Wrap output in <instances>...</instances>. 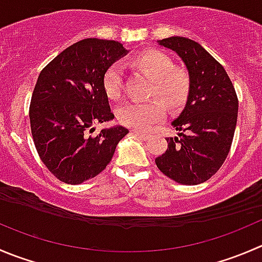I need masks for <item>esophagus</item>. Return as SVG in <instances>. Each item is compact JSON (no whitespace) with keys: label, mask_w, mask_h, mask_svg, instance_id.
<instances>
[{"label":"esophagus","mask_w":262,"mask_h":262,"mask_svg":"<svg viewBox=\"0 0 262 262\" xmlns=\"http://www.w3.org/2000/svg\"><path fill=\"white\" fill-rule=\"evenodd\" d=\"M133 133L136 134V136H138L139 138H142V139H147L149 137V134L143 133V132H139V130H133Z\"/></svg>","instance_id":"esophagus-1"}]
</instances>
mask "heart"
<instances>
[{
  "instance_id": "heart-1",
  "label": "heart",
  "mask_w": 262,
  "mask_h": 262,
  "mask_svg": "<svg viewBox=\"0 0 262 262\" xmlns=\"http://www.w3.org/2000/svg\"><path fill=\"white\" fill-rule=\"evenodd\" d=\"M134 65L154 79L151 96H159L165 105L175 108L185 102L189 93V77L182 69H174L171 57L162 51L149 50L134 58ZM124 72L120 62H114L103 74V87L111 98L123 93ZM165 107L157 98L138 102L130 101L118 110V119L123 125L147 130L164 119Z\"/></svg>"
}]
</instances>
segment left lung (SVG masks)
Instances as JSON below:
<instances>
[{
    "label": "left lung",
    "mask_w": 262,
    "mask_h": 262,
    "mask_svg": "<svg viewBox=\"0 0 262 262\" xmlns=\"http://www.w3.org/2000/svg\"><path fill=\"white\" fill-rule=\"evenodd\" d=\"M160 46L177 52L189 74V93L182 114L171 123L177 137L156 157L162 174L177 183L206 182L222 167L230 151L238 116V98L224 68L194 40L170 37Z\"/></svg>",
    "instance_id": "1"
}]
</instances>
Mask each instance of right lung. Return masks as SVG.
<instances>
[{
	"mask_svg": "<svg viewBox=\"0 0 262 262\" xmlns=\"http://www.w3.org/2000/svg\"><path fill=\"white\" fill-rule=\"evenodd\" d=\"M128 52L116 40L87 38L40 72L30 101V129L40 160L61 182L80 184L100 174L129 133L116 125L92 134L95 124L115 118L103 74Z\"/></svg>",
	"mask_w": 262,
	"mask_h": 262,
	"instance_id": "obj_1",
	"label": "right lung"
}]
</instances>
